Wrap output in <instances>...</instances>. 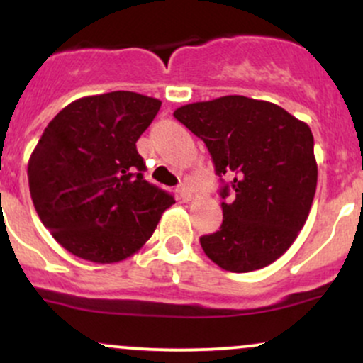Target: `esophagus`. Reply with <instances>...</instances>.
Returning a JSON list of instances; mask_svg holds the SVG:
<instances>
[{"mask_svg": "<svg viewBox=\"0 0 363 363\" xmlns=\"http://www.w3.org/2000/svg\"><path fill=\"white\" fill-rule=\"evenodd\" d=\"M177 193H179V198H181L182 201H191V198H193V191H191L186 184L179 186Z\"/></svg>", "mask_w": 363, "mask_h": 363, "instance_id": "obj_1", "label": "esophagus"}]
</instances>
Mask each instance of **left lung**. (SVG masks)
<instances>
[{
	"label": "left lung",
	"mask_w": 363,
	"mask_h": 363,
	"mask_svg": "<svg viewBox=\"0 0 363 363\" xmlns=\"http://www.w3.org/2000/svg\"><path fill=\"white\" fill-rule=\"evenodd\" d=\"M205 141L216 176L232 177L220 196L223 222L199 239L225 272L247 273L272 264L297 239L318 186L314 136L306 123L266 101L225 95L174 111Z\"/></svg>",
	"instance_id": "obj_1"
}]
</instances>
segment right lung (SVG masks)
<instances>
[{
  "instance_id": "add662e5",
  "label": "right lung",
  "mask_w": 363,
  "mask_h": 363,
  "mask_svg": "<svg viewBox=\"0 0 363 363\" xmlns=\"http://www.w3.org/2000/svg\"><path fill=\"white\" fill-rule=\"evenodd\" d=\"M160 106L136 91L90 95L44 129L28 160V187L40 222L68 252L99 264L126 259L176 203L145 181L136 150Z\"/></svg>"
}]
</instances>
